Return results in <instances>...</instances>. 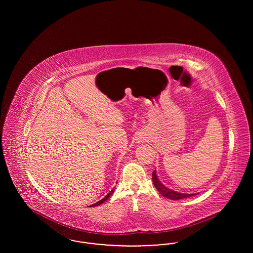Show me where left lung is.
I'll list each match as a JSON object with an SVG mask.
<instances>
[{"label":"left lung","instance_id":"1","mask_svg":"<svg viewBox=\"0 0 253 253\" xmlns=\"http://www.w3.org/2000/svg\"><path fill=\"white\" fill-rule=\"evenodd\" d=\"M153 182L154 185L156 187L157 191L161 193L164 197H167L169 199L171 200H180L184 198H188V197H192L193 195H196L197 193H182L172 191L170 189H169L168 187H166L165 185H163L157 177V170L155 169L153 171Z\"/></svg>","mask_w":253,"mask_h":253}]
</instances>
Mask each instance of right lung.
<instances>
[{"instance_id": "obj_1", "label": "right lung", "mask_w": 253, "mask_h": 253, "mask_svg": "<svg viewBox=\"0 0 253 253\" xmlns=\"http://www.w3.org/2000/svg\"><path fill=\"white\" fill-rule=\"evenodd\" d=\"M115 189H116V187H114V189H113L112 191H110V193H109L108 194H107V195L104 197V198H102V199H101V200H99L98 202H96V203H95V204L91 205V206H89V207H96V206H98V205H101L102 203H104V202H105V201L108 199L109 197H110V196L113 194L114 191H115Z\"/></svg>"}]
</instances>
